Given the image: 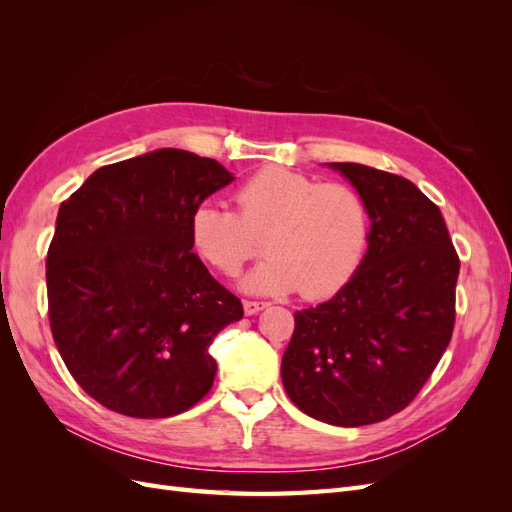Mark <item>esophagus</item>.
Returning a JSON list of instances; mask_svg holds the SVG:
<instances>
[{"label":"esophagus","instance_id":"obj_1","mask_svg":"<svg viewBox=\"0 0 512 512\" xmlns=\"http://www.w3.org/2000/svg\"><path fill=\"white\" fill-rule=\"evenodd\" d=\"M265 307H269L267 301H243V309H245L247 316H254V314L260 312V309H265Z\"/></svg>","mask_w":512,"mask_h":512}]
</instances>
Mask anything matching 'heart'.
<instances>
[{
	"instance_id": "1",
	"label": "heart",
	"mask_w": 512,
	"mask_h": 512,
	"mask_svg": "<svg viewBox=\"0 0 512 512\" xmlns=\"http://www.w3.org/2000/svg\"><path fill=\"white\" fill-rule=\"evenodd\" d=\"M239 213L218 200L198 203L188 222L194 252L224 275L269 252L241 282L256 294L301 288L305 297H327L359 269L369 241V207L348 183H322L299 170L267 166L237 190Z\"/></svg>"
}]
</instances>
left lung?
<instances>
[{
    "mask_svg": "<svg viewBox=\"0 0 512 512\" xmlns=\"http://www.w3.org/2000/svg\"><path fill=\"white\" fill-rule=\"evenodd\" d=\"M369 207V245L333 299L294 314L282 359L292 404L337 427L404 410L440 363L455 327L459 256L440 209L404 177L331 162Z\"/></svg>",
    "mask_w": 512,
    "mask_h": 512,
    "instance_id": "obj_1",
    "label": "left lung"
}]
</instances>
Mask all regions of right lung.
Listing matches in <instances>:
<instances>
[{
    "label": "right lung",
    "mask_w": 512,
    "mask_h": 512,
    "mask_svg": "<svg viewBox=\"0 0 512 512\" xmlns=\"http://www.w3.org/2000/svg\"><path fill=\"white\" fill-rule=\"evenodd\" d=\"M232 173L158 149L98 168L57 213L46 254L49 320L72 378L134 418L190 410L213 386V337L243 305L192 252V209Z\"/></svg>",
    "instance_id": "1"
}]
</instances>
